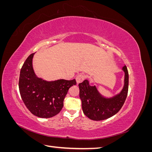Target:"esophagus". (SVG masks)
<instances>
[{
    "label": "esophagus",
    "mask_w": 152,
    "mask_h": 152,
    "mask_svg": "<svg viewBox=\"0 0 152 152\" xmlns=\"http://www.w3.org/2000/svg\"><path fill=\"white\" fill-rule=\"evenodd\" d=\"M84 78H85V76L84 74H82V73H80V74L78 75L75 78L77 83L79 84V83H80V82H83V80H84Z\"/></svg>",
    "instance_id": "1"
}]
</instances>
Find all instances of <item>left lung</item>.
Here are the masks:
<instances>
[{"label": "left lung", "instance_id": "obj_1", "mask_svg": "<svg viewBox=\"0 0 152 152\" xmlns=\"http://www.w3.org/2000/svg\"><path fill=\"white\" fill-rule=\"evenodd\" d=\"M124 72V86L119 93L112 97L101 94L96 86H91L88 80L79 84V97L85 115L93 121H103L115 115L123 106L127 96L129 74L126 66L122 67Z\"/></svg>", "mask_w": 152, "mask_h": 152}]
</instances>
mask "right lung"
Listing matches in <instances>:
<instances>
[{"mask_svg":"<svg viewBox=\"0 0 152 152\" xmlns=\"http://www.w3.org/2000/svg\"><path fill=\"white\" fill-rule=\"evenodd\" d=\"M35 53L27 58L20 75L19 89L26 108L40 118H50L61 111L63 101L70 87L76 85L75 79L47 81L35 75L33 68Z\"/></svg>","mask_w":152,"mask_h":152,"instance_id":"add662e5","label":"right lung"}]
</instances>
